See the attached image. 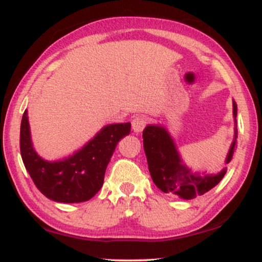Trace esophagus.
<instances>
[{
  "instance_id": "obj_1",
  "label": "esophagus",
  "mask_w": 262,
  "mask_h": 262,
  "mask_svg": "<svg viewBox=\"0 0 262 262\" xmlns=\"http://www.w3.org/2000/svg\"><path fill=\"white\" fill-rule=\"evenodd\" d=\"M146 124V118L144 116H137L134 118V120H132V130L136 134H139V132L143 131V128H144Z\"/></svg>"
}]
</instances>
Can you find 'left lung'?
Wrapping results in <instances>:
<instances>
[{
    "label": "left lung",
    "mask_w": 262,
    "mask_h": 262,
    "mask_svg": "<svg viewBox=\"0 0 262 262\" xmlns=\"http://www.w3.org/2000/svg\"><path fill=\"white\" fill-rule=\"evenodd\" d=\"M234 116V139H232L224 163L232 161L237 138V105L232 100ZM143 146L148 161V168L152 181L164 193H171L179 198L189 200L205 194L220 184L227 173V167L214 174L206 171H194L182 160L177 143L166 126L161 124H149L143 130Z\"/></svg>",
    "instance_id": "1"
}]
</instances>
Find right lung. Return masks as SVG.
<instances>
[{"mask_svg": "<svg viewBox=\"0 0 262 262\" xmlns=\"http://www.w3.org/2000/svg\"><path fill=\"white\" fill-rule=\"evenodd\" d=\"M130 131V123L106 125L73 155L48 161L34 148L26 110L20 127L21 157L32 180L46 198L58 203L87 202L102 187L106 168L118 142Z\"/></svg>", "mask_w": 262, "mask_h": 262, "instance_id": "1", "label": "right lung"}]
</instances>
